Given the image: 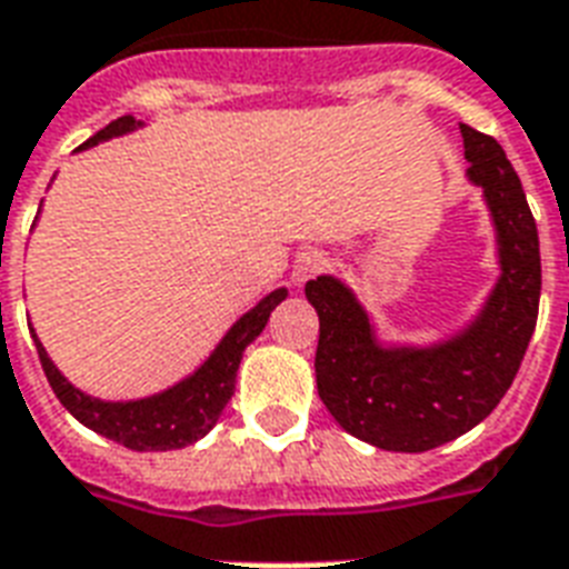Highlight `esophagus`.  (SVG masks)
<instances>
[{"label": "esophagus", "mask_w": 569, "mask_h": 569, "mask_svg": "<svg viewBox=\"0 0 569 569\" xmlns=\"http://www.w3.org/2000/svg\"><path fill=\"white\" fill-rule=\"evenodd\" d=\"M328 268V256L322 253V250H303L298 259H295L292 266V280L298 286L307 283V280H313V277H319Z\"/></svg>", "instance_id": "34e87169"}]
</instances>
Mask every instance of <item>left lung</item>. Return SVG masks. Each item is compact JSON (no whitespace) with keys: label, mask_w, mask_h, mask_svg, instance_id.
<instances>
[{"label":"left lung","mask_w":569,"mask_h":569,"mask_svg":"<svg viewBox=\"0 0 569 569\" xmlns=\"http://www.w3.org/2000/svg\"><path fill=\"white\" fill-rule=\"evenodd\" d=\"M459 130L466 179L483 190L501 266L480 313L432 346H388L342 280L322 274L303 286L319 313V397L349 436L372 448L423 453L475 429L513 385L535 333L540 241L526 190L492 137Z\"/></svg>","instance_id":"1"}]
</instances>
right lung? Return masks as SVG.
Instances as JSON below:
<instances>
[{
	"label": "right lung",
	"instance_id": "obj_1",
	"mask_svg": "<svg viewBox=\"0 0 569 569\" xmlns=\"http://www.w3.org/2000/svg\"><path fill=\"white\" fill-rule=\"evenodd\" d=\"M137 128H142V121H137L133 116H121V119L110 121L103 130H98L92 140L82 142L80 151L112 140V137H124V133ZM286 295H289L286 289H274L271 295H266L253 310H247L223 333V340L217 342L214 352L208 355L206 363H199L188 379L176 381L172 388L142 397V400L112 402L82 393L50 361V355L38 340V333H32V337L50 388L82 427L94 429L103 439L119 441L130 450H179L208 436V429L214 427L217 418L223 415L227 402L232 400V390H236V372L238 363H241V355L262 333V328L268 325V316Z\"/></svg>",
	"mask_w": 569,
	"mask_h": 569
}]
</instances>
